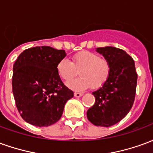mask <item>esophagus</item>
<instances>
[{
	"label": "esophagus",
	"mask_w": 153,
	"mask_h": 153,
	"mask_svg": "<svg viewBox=\"0 0 153 153\" xmlns=\"http://www.w3.org/2000/svg\"><path fill=\"white\" fill-rule=\"evenodd\" d=\"M83 96V93H74V97H82Z\"/></svg>",
	"instance_id": "1"
}]
</instances>
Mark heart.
Listing matches in <instances>:
<instances>
[{"label": "heart", "mask_w": 153, "mask_h": 153, "mask_svg": "<svg viewBox=\"0 0 153 153\" xmlns=\"http://www.w3.org/2000/svg\"><path fill=\"white\" fill-rule=\"evenodd\" d=\"M57 73L65 81H70L80 70L79 79L67 83L74 90H83L92 87L98 89L108 81L111 75L109 61L90 51H81L72 56V61L62 59L56 65Z\"/></svg>", "instance_id": "heart-1"}]
</instances>
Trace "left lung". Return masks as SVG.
<instances>
[{
	"label": "left lung",
	"mask_w": 153,
	"mask_h": 153,
	"mask_svg": "<svg viewBox=\"0 0 153 153\" xmlns=\"http://www.w3.org/2000/svg\"><path fill=\"white\" fill-rule=\"evenodd\" d=\"M97 51L109 61L111 71L106 84L93 93L95 103L88 110L87 117L94 125L110 127L125 118L131 110L138 74L134 60L124 50L105 47Z\"/></svg>",
	"instance_id": "8db88e82"
}]
</instances>
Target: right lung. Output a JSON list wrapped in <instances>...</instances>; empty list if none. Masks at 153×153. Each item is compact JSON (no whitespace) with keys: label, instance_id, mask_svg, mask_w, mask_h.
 I'll return each instance as SVG.
<instances>
[{"label":"right lung","instance_id":"obj_1","mask_svg":"<svg viewBox=\"0 0 153 153\" xmlns=\"http://www.w3.org/2000/svg\"><path fill=\"white\" fill-rule=\"evenodd\" d=\"M64 50L47 46L22 52L13 66L12 90L16 107L25 121L35 126H50L63 114L64 106L74 97L57 73Z\"/></svg>","mask_w":153,"mask_h":153}]
</instances>
